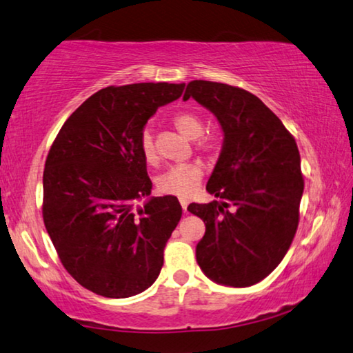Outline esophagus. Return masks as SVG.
I'll return each instance as SVG.
<instances>
[{
  "label": "esophagus",
  "mask_w": 353,
  "mask_h": 353,
  "mask_svg": "<svg viewBox=\"0 0 353 353\" xmlns=\"http://www.w3.org/2000/svg\"><path fill=\"white\" fill-rule=\"evenodd\" d=\"M181 205L183 209V214H187V207H188V201L187 199H181Z\"/></svg>",
  "instance_id": "34e87169"
}]
</instances>
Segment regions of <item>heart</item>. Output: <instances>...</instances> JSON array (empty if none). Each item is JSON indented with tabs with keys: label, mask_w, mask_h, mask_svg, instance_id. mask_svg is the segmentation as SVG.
<instances>
[{
	"label": "heart",
	"mask_w": 353,
	"mask_h": 353,
	"mask_svg": "<svg viewBox=\"0 0 353 353\" xmlns=\"http://www.w3.org/2000/svg\"><path fill=\"white\" fill-rule=\"evenodd\" d=\"M172 122L177 127V130L183 133L190 139H196V148L199 152L205 154L210 159L220 155L223 149V138L218 132H209L203 135L204 132V119L201 114L194 111H181L174 117ZM139 150H141L143 159L146 163L155 165L159 160L157 155L154 135L149 128H144L139 135ZM204 177V166L198 161L192 163H183L171 166L161 172L155 179L157 190L163 194L177 198H190L196 192L201 181Z\"/></svg>",
	"instance_id": "1"
}]
</instances>
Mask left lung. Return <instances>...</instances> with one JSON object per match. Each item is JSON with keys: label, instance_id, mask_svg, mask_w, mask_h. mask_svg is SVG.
<instances>
[{"label": "left lung", "instance_id": "8db88e82", "mask_svg": "<svg viewBox=\"0 0 353 353\" xmlns=\"http://www.w3.org/2000/svg\"><path fill=\"white\" fill-rule=\"evenodd\" d=\"M193 97L216 116L225 143L207 192L218 198L190 204L205 223L196 261L212 281L247 288L275 270L300 220V152L279 117L254 94L225 83L190 81Z\"/></svg>", "mask_w": 353, "mask_h": 353}]
</instances>
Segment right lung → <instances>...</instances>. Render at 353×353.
<instances>
[{"label":"right lung","mask_w":353,"mask_h":353,"mask_svg":"<svg viewBox=\"0 0 353 353\" xmlns=\"http://www.w3.org/2000/svg\"><path fill=\"white\" fill-rule=\"evenodd\" d=\"M185 85L135 83L92 94L69 116L43 170L42 216L61 262L78 284L108 299L146 290L182 216L176 196L150 198L139 135L157 108Z\"/></svg>","instance_id":"1"}]
</instances>
